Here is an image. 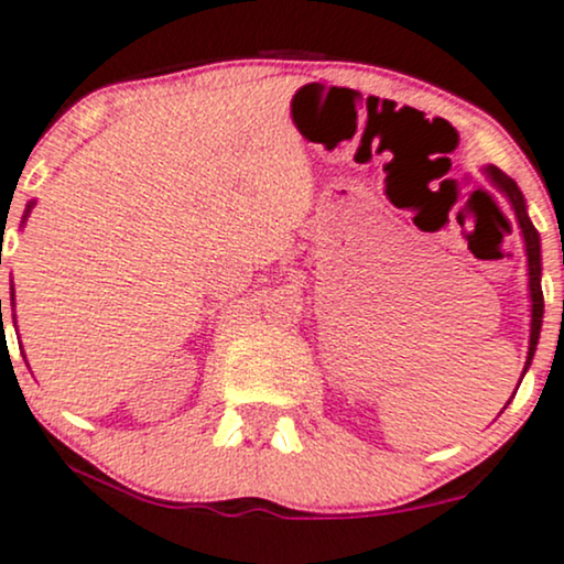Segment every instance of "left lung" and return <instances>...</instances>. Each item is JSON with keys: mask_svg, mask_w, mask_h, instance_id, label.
<instances>
[{"mask_svg": "<svg viewBox=\"0 0 564 564\" xmlns=\"http://www.w3.org/2000/svg\"><path fill=\"white\" fill-rule=\"evenodd\" d=\"M487 175L496 183L498 188L509 197L511 207H514L517 220H520V229L524 234V248H528V265H530V299H533V322H530V351H528V365L535 354L538 335H541V322H543V293H541V242H538L535 226L530 224L528 210H524V197L514 181L498 167H487Z\"/></svg>", "mask_w": 564, "mask_h": 564, "instance_id": "left-lung-1", "label": "left lung"}]
</instances>
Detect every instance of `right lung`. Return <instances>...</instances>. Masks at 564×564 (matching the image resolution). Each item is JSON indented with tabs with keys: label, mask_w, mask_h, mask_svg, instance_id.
Wrapping results in <instances>:
<instances>
[{
	"label": "right lung",
	"mask_w": 564,
	"mask_h": 564,
	"mask_svg": "<svg viewBox=\"0 0 564 564\" xmlns=\"http://www.w3.org/2000/svg\"><path fill=\"white\" fill-rule=\"evenodd\" d=\"M0 314H2V301H0Z\"/></svg>",
	"instance_id": "right-lung-1"
}]
</instances>
